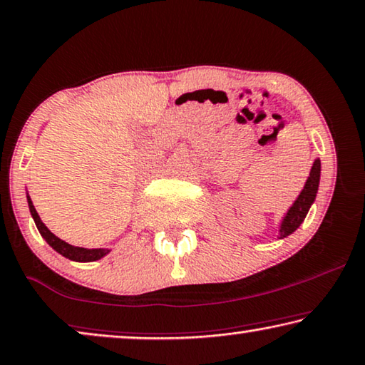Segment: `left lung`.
I'll use <instances>...</instances> for the list:
<instances>
[{"instance_id": "8db88e82", "label": "left lung", "mask_w": 365, "mask_h": 365, "mask_svg": "<svg viewBox=\"0 0 365 365\" xmlns=\"http://www.w3.org/2000/svg\"><path fill=\"white\" fill-rule=\"evenodd\" d=\"M319 178H321V161L314 160L309 176L306 179L303 191L299 192L298 199L294 200L292 207L288 209L287 215H284L282 220V225H279V239H284V237L293 234V232L303 224L306 214H308L309 207L313 205L316 199V194H318Z\"/></svg>"}]
</instances>
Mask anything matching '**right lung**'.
<instances>
[{
    "label": "right lung",
    "mask_w": 365,
    "mask_h": 365,
    "mask_svg": "<svg viewBox=\"0 0 365 365\" xmlns=\"http://www.w3.org/2000/svg\"><path fill=\"white\" fill-rule=\"evenodd\" d=\"M28 205H29L31 215H33V219L36 222V227H38L39 234L42 235V239H44L52 248H54L57 253H61L62 257H66V258H68V260H73V262H95V260H100V258L105 257L110 252L108 248L73 247L71 244H67V242L61 240L59 237H56L54 234H52V232L44 225V222L41 220L38 210L34 209V204H33V200H31L29 195H28Z\"/></svg>",
    "instance_id": "add662e5"
}]
</instances>
